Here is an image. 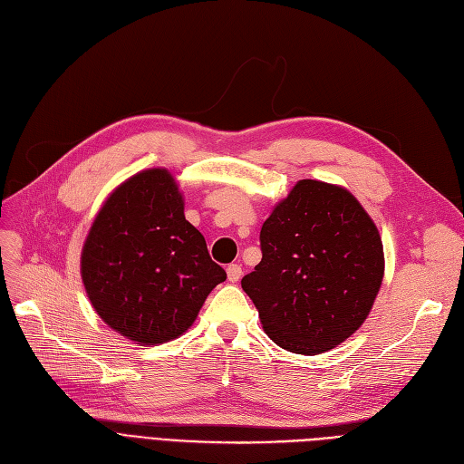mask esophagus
<instances>
[{
    "label": "esophagus",
    "instance_id": "34e87169",
    "mask_svg": "<svg viewBox=\"0 0 464 464\" xmlns=\"http://www.w3.org/2000/svg\"><path fill=\"white\" fill-rule=\"evenodd\" d=\"M241 277H243V267L238 266V264H229L227 266V279L231 283H237Z\"/></svg>",
    "mask_w": 464,
    "mask_h": 464
}]
</instances>
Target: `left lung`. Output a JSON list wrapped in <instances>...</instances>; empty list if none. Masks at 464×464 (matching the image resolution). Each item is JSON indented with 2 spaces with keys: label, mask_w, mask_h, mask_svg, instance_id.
Here are the masks:
<instances>
[{
  "label": "left lung",
  "mask_w": 464,
  "mask_h": 464,
  "mask_svg": "<svg viewBox=\"0 0 464 464\" xmlns=\"http://www.w3.org/2000/svg\"><path fill=\"white\" fill-rule=\"evenodd\" d=\"M260 248L241 285L281 349L320 354L364 324L382 287L383 245L347 188L298 181L264 221Z\"/></svg>",
  "instance_id": "8db88e82"
}]
</instances>
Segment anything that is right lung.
<instances>
[{
    "mask_svg": "<svg viewBox=\"0 0 464 464\" xmlns=\"http://www.w3.org/2000/svg\"><path fill=\"white\" fill-rule=\"evenodd\" d=\"M81 276L98 316L137 345L183 335L227 277L161 168L132 175L103 202L82 246Z\"/></svg>",
    "mask_w": 464,
    "mask_h": 464,
    "instance_id": "right-lung-1",
    "label": "right lung"
}]
</instances>
